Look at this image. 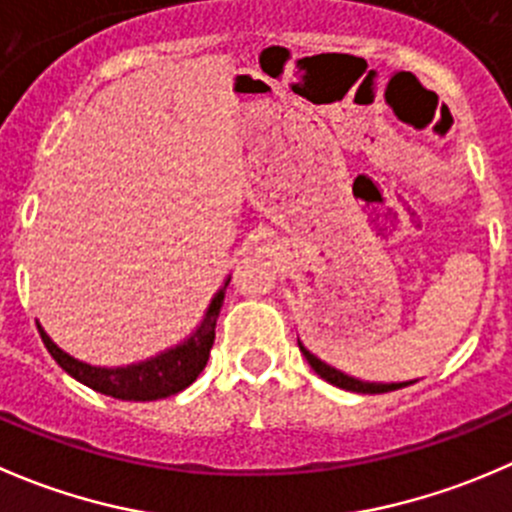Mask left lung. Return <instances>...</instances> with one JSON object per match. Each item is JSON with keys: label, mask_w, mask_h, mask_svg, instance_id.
<instances>
[{"label": "left lung", "mask_w": 512, "mask_h": 512, "mask_svg": "<svg viewBox=\"0 0 512 512\" xmlns=\"http://www.w3.org/2000/svg\"><path fill=\"white\" fill-rule=\"evenodd\" d=\"M297 345H300V352L307 357V362H310L312 370H315L322 380H327L330 385H337V388H342V390L375 395V393H390V390H400V388H405V385H413V382H362V380H357V377L345 375V372L335 370V367H330L327 362H322L320 357L312 355V352L307 350L300 340H297Z\"/></svg>", "instance_id": "1"}]
</instances>
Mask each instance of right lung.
<instances>
[{"label":"right lung","instance_id":"obj_1","mask_svg":"<svg viewBox=\"0 0 512 512\" xmlns=\"http://www.w3.org/2000/svg\"><path fill=\"white\" fill-rule=\"evenodd\" d=\"M227 285H230V277H227L225 285L220 287V292L212 297L202 325L197 327L182 345L160 352V355L150 357V360L145 362H137V365H87V362L74 360V357H69L64 350H59V347L49 340L47 332L42 330V325H37V330L39 335H42V342L49 350V355L57 360V365L62 367L67 375H72L74 380L87 385V388L97 390V393L102 395H112V398L117 400H135V403L162 400L190 388L192 382L197 380V375L205 370L212 342H215V325L217 317H220V307L222 300H225Z\"/></svg>","mask_w":512,"mask_h":512}]
</instances>
